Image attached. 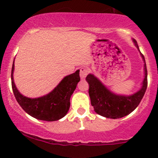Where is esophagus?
Segmentation results:
<instances>
[{
	"label": "esophagus",
	"instance_id": "esophagus-1",
	"mask_svg": "<svg viewBox=\"0 0 158 158\" xmlns=\"http://www.w3.org/2000/svg\"><path fill=\"white\" fill-rule=\"evenodd\" d=\"M89 73V69L87 68L82 67L80 69V72H79V75H80L81 79H85L86 76Z\"/></svg>",
	"mask_w": 158,
	"mask_h": 158
}]
</instances>
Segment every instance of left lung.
<instances>
[{"instance_id": "left-lung-1", "label": "left lung", "mask_w": 158, "mask_h": 158, "mask_svg": "<svg viewBox=\"0 0 158 158\" xmlns=\"http://www.w3.org/2000/svg\"><path fill=\"white\" fill-rule=\"evenodd\" d=\"M133 42L139 50L137 41L133 40ZM140 53L144 62V79L142 87L133 95H116L106 88L94 75L89 74L86 76V81L89 85V94L91 105L93 106L97 114L108 118H120L128 115L138 107L148 87V72L145 60L143 54L141 52Z\"/></svg>"}]
</instances>
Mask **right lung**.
<instances>
[{
    "label": "right lung",
    "instance_id": "right-lung-1",
    "mask_svg": "<svg viewBox=\"0 0 158 158\" xmlns=\"http://www.w3.org/2000/svg\"><path fill=\"white\" fill-rule=\"evenodd\" d=\"M14 60L11 70V85L17 102L28 114L36 119L53 122L67 114L70 107V97L80 80L79 70L63 79L56 87L44 96L30 98L20 93L14 82L13 73Z\"/></svg>",
    "mask_w": 158,
    "mask_h": 158
}]
</instances>
